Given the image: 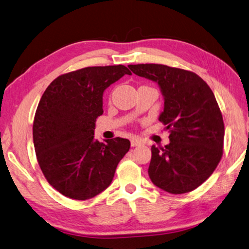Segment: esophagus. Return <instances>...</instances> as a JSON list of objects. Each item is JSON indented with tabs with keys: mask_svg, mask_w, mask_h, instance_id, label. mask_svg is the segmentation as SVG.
<instances>
[{
	"mask_svg": "<svg viewBox=\"0 0 249 249\" xmlns=\"http://www.w3.org/2000/svg\"><path fill=\"white\" fill-rule=\"evenodd\" d=\"M141 143H142V142H141L140 140H137V139H132V140H131V146H132V147L140 146Z\"/></svg>",
	"mask_w": 249,
	"mask_h": 249,
	"instance_id": "1",
	"label": "esophagus"
}]
</instances>
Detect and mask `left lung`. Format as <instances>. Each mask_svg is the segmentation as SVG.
Segmentation results:
<instances>
[{
    "label": "left lung",
    "mask_w": 249,
    "mask_h": 249,
    "mask_svg": "<svg viewBox=\"0 0 249 249\" xmlns=\"http://www.w3.org/2000/svg\"><path fill=\"white\" fill-rule=\"evenodd\" d=\"M136 75L156 82L164 98L159 120L169 131V143L151 147L148 174L170 194L197 189L223 156L225 126L211 88L192 71L158 64L130 65Z\"/></svg>",
    "instance_id": "8db88e82"
}]
</instances>
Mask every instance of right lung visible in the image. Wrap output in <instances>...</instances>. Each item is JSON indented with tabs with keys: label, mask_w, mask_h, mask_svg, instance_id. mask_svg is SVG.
Segmentation results:
<instances>
[{
	"label": "right lung",
	"mask_w": 249,
	"mask_h": 249,
	"mask_svg": "<svg viewBox=\"0 0 249 249\" xmlns=\"http://www.w3.org/2000/svg\"><path fill=\"white\" fill-rule=\"evenodd\" d=\"M124 74L132 73L124 65L87 67L59 75L43 92L33 140L43 175L62 195L86 200L100 194L129 151V140L100 142L93 136L104 90Z\"/></svg>",
	"instance_id": "right-lung-1"
}]
</instances>
